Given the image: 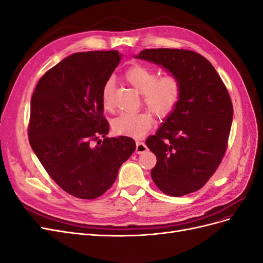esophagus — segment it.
Returning a JSON list of instances; mask_svg holds the SVG:
<instances>
[{"instance_id": "obj_1", "label": "esophagus", "mask_w": 263, "mask_h": 263, "mask_svg": "<svg viewBox=\"0 0 263 263\" xmlns=\"http://www.w3.org/2000/svg\"><path fill=\"white\" fill-rule=\"evenodd\" d=\"M147 150H148V147L146 146L145 142H142V141H137V142H136V153H137L138 155L146 153Z\"/></svg>"}]
</instances>
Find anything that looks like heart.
Here are the masks:
<instances>
[{"instance_id":"heart-1","label":"heart","mask_w":263,"mask_h":263,"mask_svg":"<svg viewBox=\"0 0 263 263\" xmlns=\"http://www.w3.org/2000/svg\"><path fill=\"white\" fill-rule=\"evenodd\" d=\"M126 81L144 97L145 105L159 117H165L176 108L181 98L182 85L176 76L168 74L158 79L154 70L136 65L125 73ZM102 103L105 108L112 106V83L107 82L102 91ZM153 115L148 112L122 113L113 119L115 134L127 137H141L151 128Z\"/></svg>"}]
</instances>
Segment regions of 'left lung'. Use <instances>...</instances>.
Instances as JSON below:
<instances>
[{"label":"left lung","mask_w":263,"mask_h":263,"mask_svg":"<svg viewBox=\"0 0 263 263\" xmlns=\"http://www.w3.org/2000/svg\"><path fill=\"white\" fill-rule=\"evenodd\" d=\"M163 68L182 85L179 103L156 135L146 139L157 157L151 178L163 193L182 196L200 190L226 151L233 104L212 63L184 49H145L134 55Z\"/></svg>","instance_id":"left-lung-1"}]
</instances>
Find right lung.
I'll use <instances>...</instances> for the list:
<instances>
[{"label":"right lung","instance_id":"obj_1","mask_svg":"<svg viewBox=\"0 0 263 263\" xmlns=\"http://www.w3.org/2000/svg\"><path fill=\"white\" fill-rule=\"evenodd\" d=\"M121 60L116 50L71 54L47 71L31 97V149L51 179L79 198L105 193L136 149L129 137L107 138L103 117V87Z\"/></svg>","mask_w":263,"mask_h":263}]
</instances>
